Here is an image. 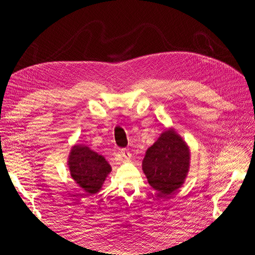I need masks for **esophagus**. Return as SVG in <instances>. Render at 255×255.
<instances>
[{"mask_svg":"<svg viewBox=\"0 0 255 255\" xmlns=\"http://www.w3.org/2000/svg\"><path fill=\"white\" fill-rule=\"evenodd\" d=\"M121 153H122V155H123L124 158L126 159V160H129V159L131 158V153H130V151H129L128 149H122Z\"/></svg>","mask_w":255,"mask_h":255,"instance_id":"esophagus-1","label":"esophagus"}]
</instances>
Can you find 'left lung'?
Masks as SVG:
<instances>
[{
    "label": "left lung",
    "instance_id": "8db88e82",
    "mask_svg": "<svg viewBox=\"0 0 255 255\" xmlns=\"http://www.w3.org/2000/svg\"><path fill=\"white\" fill-rule=\"evenodd\" d=\"M191 164V151L174 128H167L147 150L142 171L155 191L170 195L182 187Z\"/></svg>",
    "mask_w": 255,
    "mask_h": 255
}]
</instances>
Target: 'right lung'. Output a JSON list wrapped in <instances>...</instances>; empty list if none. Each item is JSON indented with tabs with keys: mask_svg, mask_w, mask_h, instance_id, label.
<instances>
[{
	"mask_svg": "<svg viewBox=\"0 0 255 255\" xmlns=\"http://www.w3.org/2000/svg\"><path fill=\"white\" fill-rule=\"evenodd\" d=\"M70 174L86 195L99 193L112 166L104 156L84 144H74L68 158Z\"/></svg>",
	"mask_w": 255,
	"mask_h": 255,
	"instance_id": "right-lung-1",
	"label": "right lung"
}]
</instances>
